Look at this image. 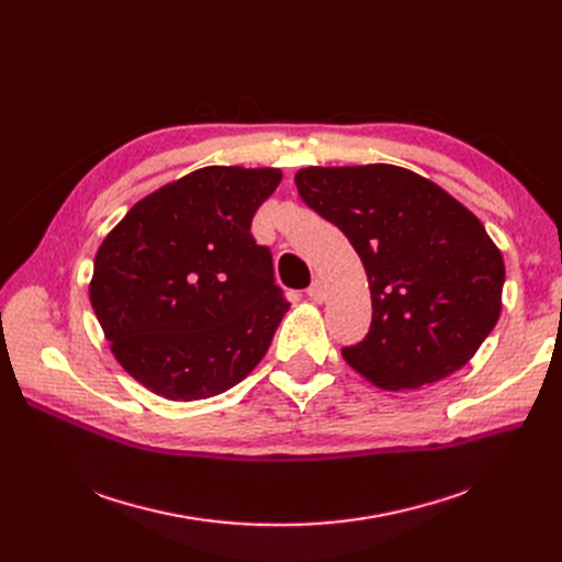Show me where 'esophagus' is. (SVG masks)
Listing matches in <instances>:
<instances>
[{
    "label": "esophagus",
    "instance_id": "obj_1",
    "mask_svg": "<svg viewBox=\"0 0 562 562\" xmlns=\"http://www.w3.org/2000/svg\"><path fill=\"white\" fill-rule=\"evenodd\" d=\"M307 296H310L314 303H323V301H326L328 291H326V284H323V280H314V282H312V286L307 289Z\"/></svg>",
    "mask_w": 562,
    "mask_h": 562
}]
</instances>
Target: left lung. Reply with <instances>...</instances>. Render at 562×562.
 <instances>
[{
    "mask_svg": "<svg viewBox=\"0 0 562 562\" xmlns=\"http://www.w3.org/2000/svg\"><path fill=\"white\" fill-rule=\"evenodd\" d=\"M310 210L360 255L369 335L344 360L382 390H417L462 369L496 326L506 266L483 223L426 177L369 164L296 172Z\"/></svg>",
    "mask_w": 562,
    "mask_h": 562,
    "instance_id": "left-lung-1",
    "label": "left lung"
}]
</instances>
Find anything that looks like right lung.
Returning <instances> with one entry per match:
<instances>
[{
	"label": "right lung",
	"mask_w": 562,
	"mask_h": 562,
	"mask_svg": "<svg viewBox=\"0 0 562 562\" xmlns=\"http://www.w3.org/2000/svg\"><path fill=\"white\" fill-rule=\"evenodd\" d=\"M278 168L206 166L138 200L102 241L91 305L111 352L168 401L227 392L266 356L289 303L250 234Z\"/></svg>",
	"instance_id": "right-lung-1"
}]
</instances>
